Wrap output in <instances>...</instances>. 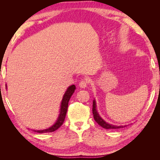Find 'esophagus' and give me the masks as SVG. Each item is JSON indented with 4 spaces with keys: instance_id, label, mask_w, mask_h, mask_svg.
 <instances>
[{
    "instance_id": "1",
    "label": "esophagus",
    "mask_w": 160,
    "mask_h": 160,
    "mask_svg": "<svg viewBox=\"0 0 160 160\" xmlns=\"http://www.w3.org/2000/svg\"><path fill=\"white\" fill-rule=\"evenodd\" d=\"M87 83H88V80L87 79H84L82 80H81L80 83H79V87L80 88H86L87 87Z\"/></svg>"
}]
</instances>
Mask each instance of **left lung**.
I'll list each match as a JSON object with an SVG mask.
<instances>
[{
	"label": "left lung",
	"mask_w": 160,
	"mask_h": 160,
	"mask_svg": "<svg viewBox=\"0 0 160 160\" xmlns=\"http://www.w3.org/2000/svg\"><path fill=\"white\" fill-rule=\"evenodd\" d=\"M93 118L94 120L96 121L97 123L101 126L102 127L105 128V129H118V128H124L125 127H127V125H122V126H116V125H113L108 123V122H105L102 118L100 117V115H99L97 110V107H96V100H93Z\"/></svg>",
	"instance_id": "1"
}]
</instances>
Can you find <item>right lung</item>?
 <instances>
[{"label": "right lung", "mask_w": 160, "mask_h": 160, "mask_svg": "<svg viewBox=\"0 0 160 160\" xmlns=\"http://www.w3.org/2000/svg\"><path fill=\"white\" fill-rule=\"evenodd\" d=\"M6 88H7V84H6ZM75 90H76V86H75L74 84H72V85H71L67 88V91H65V93H64V96L62 97V100L61 101L60 113L55 123H54L52 127H50L48 128L44 129V130H33V131L39 132V133H44V132H53L56 130H57L58 128H59L62 125L63 122L64 121V119H65L67 108H68V104H69V101L70 100L71 96H72L73 93H74Z\"/></svg>", "instance_id": "add662e5"}]
</instances>
